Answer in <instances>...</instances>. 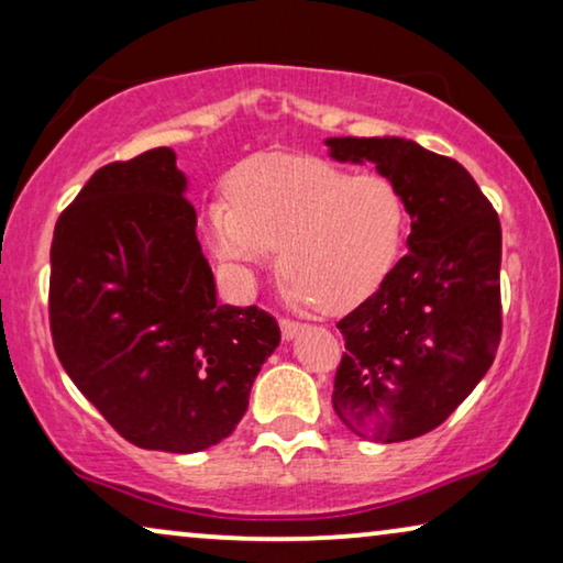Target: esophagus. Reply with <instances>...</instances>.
Masks as SVG:
<instances>
[{
  "mask_svg": "<svg viewBox=\"0 0 563 563\" xmlns=\"http://www.w3.org/2000/svg\"><path fill=\"white\" fill-rule=\"evenodd\" d=\"M279 325H282L284 341H291V338H295L299 330H302V322H297V320H282Z\"/></svg>",
  "mask_w": 563,
  "mask_h": 563,
  "instance_id": "1",
  "label": "esophagus"
}]
</instances>
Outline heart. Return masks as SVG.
<instances>
[{
  "label": "heart",
  "instance_id": "obj_1",
  "mask_svg": "<svg viewBox=\"0 0 563 563\" xmlns=\"http://www.w3.org/2000/svg\"><path fill=\"white\" fill-rule=\"evenodd\" d=\"M230 199L205 207L220 261L251 279L272 264L297 307L345 312L387 279L405 238L402 191L384 174H351L322 158L261 156L238 166Z\"/></svg>",
  "mask_w": 563,
  "mask_h": 563
}]
</instances>
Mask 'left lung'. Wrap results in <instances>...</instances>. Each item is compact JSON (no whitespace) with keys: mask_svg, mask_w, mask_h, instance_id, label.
<instances>
[{"mask_svg":"<svg viewBox=\"0 0 563 563\" xmlns=\"http://www.w3.org/2000/svg\"><path fill=\"white\" fill-rule=\"evenodd\" d=\"M330 156L376 166L410 214L407 253L338 322L333 407L361 438L410 441L441 426L495 361L503 228L459 161L405 137H328Z\"/></svg>","mask_w":563,"mask_h":563,"instance_id":"left-lung-1","label":"left lung"}]
</instances>
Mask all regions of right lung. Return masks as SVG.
<instances>
[{
  "label": "right lung",
  "mask_w": 563,
  "mask_h": 563,
  "mask_svg": "<svg viewBox=\"0 0 563 563\" xmlns=\"http://www.w3.org/2000/svg\"><path fill=\"white\" fill-rule=\"evenodd\" d=\"M172 148L95 172L51 245V335L60 366L137 449L197 453L233 433L272 314L218 302Z\"/></svg>",
  "instance_id": "right-lung-1"
}]
</instances>
